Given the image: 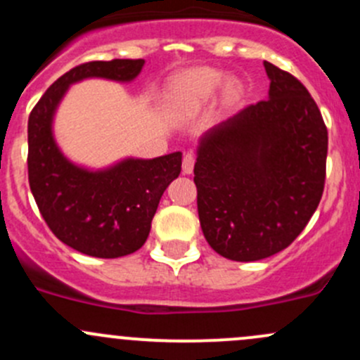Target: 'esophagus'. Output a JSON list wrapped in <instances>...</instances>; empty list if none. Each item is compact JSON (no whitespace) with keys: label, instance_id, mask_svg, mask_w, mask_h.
Here are the masks:
<instances>
[{"label":"esophagus","instance_id":"esophagus-1","mask_svg":"<svg viewBox=\"0 0 360 360\" xmlns=\"http://www.w3.org/2000/svg\"><path fill=\"white\" fill-rule=\"evenodd\" d=\"M195 167V155L193 153H186L183 158V172L184 174H191L193 172Z\"/></svg>","mask_w":360,"mask_h":360}]
</instances>
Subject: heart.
I'll return each instance as SVG.
<instances>
[{
	"instance_id": "heart-1",
	"label": "heart",
	"mask_w": 360,
	"mask_h": 360,
	"mask_svg": "<svg viewBox=\"0 0 360 360\" xmlns=\"http://www.w3.org/2000/svg\"><path fill=\"white\" fill-rule=\"evenodd\" d=\"M224 75L219 69L197 68L188 69L183 75L177 76L169 89V101L174 110L181 112L197 111L203 104L209 103L219 86L223 85ZM226 92L230 96H237L242 85L238 79L231 78L226 82Z\"/></svg>"
}]
</instances>
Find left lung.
Wrapping results in <instances>:
<instances>
[{
  "mask_svg": "<svg viewBox=\"0 0 360 360\" xmlns=\"http://www.w3.org/2000/svg\"><path fill=\"white\" fill-rule=\"evenodd\" d=\"M268 99L221 122L198 143V217L209 245L257 261L292 244L322 198L328 129L303 83L264 60Z\"/></svg>",
  "mask_w": 360,
  "mask_h": 360,
  "instance_id": "8db88e82",
  "label": "left lung"
}]
</instances>
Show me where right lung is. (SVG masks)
Segmentation results:
<instances>
[{"mask_svg":"<svg viewBox=\"0 0 360 360\" xmlns=\"http://www.w3.org/2000/svg\"><path fill=\"white\" fill-rule=\"evenodd\" d=\"M143 59L92 60L60 76L38 101L27 122L29 186L52 233L78 252L122 257L146 242L163 191L179 176L183 153L125 158L89 170L63 155L53 139V115L69 85L85 78L132 82Z\"/></svg>","mask_w":360,"mask_h":360,"instance_id":"obj_1","label":"right lung"}]
</instances>
